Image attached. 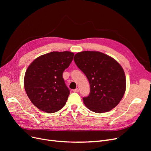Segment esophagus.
Listing matches in <instances>:
<instances>
[{
  "label": "esophagus",
  "mask_w": 151,
  "mask_h": 151,
  "mask_svg": "<svg viewBox=\"0 0 151 151\" xmlns=\"http://www.w3.org/2000/svg\"><path fill=\"white\" fill-rule=\"evenodd\" d=\"M73 92H75V93H78V92H79V89H78V88H76V89L73 90Z\"/></svg>",
  "instance_id": "esophagus-1"
}]
</instances>
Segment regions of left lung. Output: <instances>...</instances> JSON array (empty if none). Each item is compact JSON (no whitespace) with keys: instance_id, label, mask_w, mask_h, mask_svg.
I'll return each instance as SVG.
<instances>
[{"instance_id":"1","label":"left lung","mask_w":151,"mask_h":151,"mask_svg":"<svg viewBox=\"0 0 151 151\" xmlns=\"http://www.w3.org/2000/svg\"><path fill=\"white\" fill-rule=\"evenodd\" d=\"M74 62L90 84V93L83 98L91 111L101 113L116 106L125 92L126 78L120 63L99 52L84 51L75 55Z\"/></svg>"}]
</instances>
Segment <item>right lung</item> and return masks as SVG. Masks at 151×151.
<instances>
[{
  "label": "right lung",
  "instance_id": "1",
  "mask_svg": "<svg viewBox=\"0 0 151 151\" xmlns=\"http://www.w3.org/2000/svg\"><path fill=\"white\" fill-rule=\"evenodd\" d=\"M74 55L67 51L52 52L36 58L27 68L24 79L26 93L40 110L53 113L64 106L70 91L62 74Z\"/></svg>",
  "mask_w": 151,
  "mask_h": 151
}]
</instances>
